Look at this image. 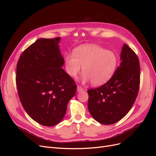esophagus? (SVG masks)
Listing matches in <instances>:
<instances>
[{"instance_id": "34e87169", "label": "esophagus", "mask_w": 156, "mask_h": 156, "mask_svg": "<svg viewBox=\"0 0 156 156\" xmlns=\"http://www.w3.org/2000/svg\"><path fill=\"white\" fill-rule=\"evenodd\" d=\"M83 90V88L82 87H81L80 86H77V92H80Z\"/></svg>"}]
</instances>
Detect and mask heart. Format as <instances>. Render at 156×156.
<instances>
[{
    "instance_id": "1",
    "label": "heart",
    "mask_w": 156,
    "mask_h": 156,
    "mask_svg": "<svg viewBox=\"0 0 156 156\" xmlns=\"http://www.w3.org/2000/svg\"><path fill=\"white\" fill-rule=\"evenodd\" d=\"M118 62L115 52L95 44L78 47L73 54L65 57L66 70L69 76L76 78L83 67L82 81H91L94 86L107 83L115 73Z\"/></svg>"
}]
</instances>
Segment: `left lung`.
Returning <instances> with one entry per match:
<instances>
[{
  "label": "left lung",
  "mask_w": 156,
  "mask_h": 156,
  "mask_svg": "<svg viewBox=\"0 0 156 156\" xmlns=\"http://www.w3.org/2000/svg\"><path fill=\"white\" fill-rule=\"evenodd\" d=\"M120 61L119 66L107 83L87 91L88 111L95 120L103 125H112L123 118L138 95L140 63L126 44L122 48Z\"/></svg>",
  "instance_id": "left-lung-1"
}]
</instances>
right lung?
<instances>
[{
	"instance_id": "add662e5",
	"label": "right lung",
	"mask_w": 156,
	"mask_h": 156,
	"mask_svg": "<svg viewBox=\"0 0 156 156\" xmlns=\"http://www.w3.org/2000/svg\"><path fill=\"white\" fill-rule=\"evenodd\" d=\"M60 40H37L24 51L17 64L16 81L23 107L30 118L46 126L62 121L76 91L75 81L62 68Z\"/></svg>"
}]
</instances>
